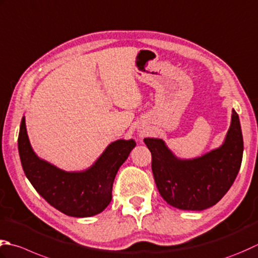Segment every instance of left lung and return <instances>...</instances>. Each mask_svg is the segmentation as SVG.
<instances>
[{"mask_svg": "<svg viewBox=\"0 0 258 258\" xmlns=\"http://www.w3.org/2000/svg\"><path fill=\"white\" fill-rule=\"evenodd\" d=\"M152 155V172L161 197L183 210H204L216 205L234 183L243 160L244 142L238 115L221 148L194 160H179L162 140L144 139Z\"/></svg>", "mask_w": 258, "mask_h": 258, "instance_id": "8db88e82", "label": "left lung"}]
</instances>
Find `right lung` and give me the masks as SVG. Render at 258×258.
Here are the masks:
<instances>
[{
  "mask_svg": "<svg viewBox=\"0 0 258 258\" xmlns=\"http://www.w3.org/2000/svg\"><path fill=\"white\" fill-rule=\"evenodd\" d=\"M18 145L25 175L48 204L67 216L90 217L109 205L115 175L136 143L118 140L109 144L97 162L84 172H64L40 160L30 145L24 117Z\"/></svg>",
  "mask_w": 258,
  "mask_h": 258,
  "instance_id": "obj_1",
  "label": "right lung"
}]
</instances>
